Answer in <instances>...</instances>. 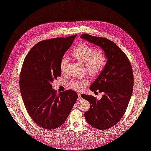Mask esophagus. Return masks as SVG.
<instances>
[{
  "mask_svg": "<svg viewBox=\"0 0 151 151\" xmlns=\"http://www.w3.org/2000/svg\"><path fill=\"white\" fill-rule=\"evenodd\" d=\"M78 99H79V100H81V99H82V98H81V94L80 93H78Z\"/></svg>",
  "mask_w": 151,
  "mask_h": 151,
  "instance_id": "esophagus-1",
  "label": "esophagus"
}]
</instances>
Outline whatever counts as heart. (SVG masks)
<instances>
[{"mask_svg": "<svg viewBox=\"0 0 151 151\" xmlns=\"http://www.w3.org/2000/svg\"><path fill=\"white\" fill-rule=\"evenodd\" d=\"M72 56L83 65L89 76L95 77L104 70L107 63V56L104 50H96L95 47L86 43L81 42L75 47L71 53ZM68 63V59L63 57L60 63V68L64 72ZM88 84L86 79L72 80L70 87L76 91L83 90Z\"/></svg>", "mask_w": 151, "mask_h": 151, "instance_id": "heart-1", "label": "heart"}]
</instances>
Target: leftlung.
I'll return each mask as SVG.
<instances>
[{
  "label": "left lung",
  "instance_id": "left-lung-1",
  "mask_svg": "<svg viewBox=\"0 0 151 151\" xmlns=\"http://www.w3.org/2000/svg\"><path fill=\"white\" fill-rule=\"evenodd\" d=\"M81 37L102 47L107 56L104 70L90 87L94 93H104L102 98L98 100L92 95L81 96L90 104L84 113L86 121L97 129H108L116 125L127 109L133 88L132 67L127 56L113 41L88 34Z\"/></svg>",
  "mask_w": 151,
  "mask_h": 151
}]
</instances>
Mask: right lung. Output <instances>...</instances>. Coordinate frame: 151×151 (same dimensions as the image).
<instances>
[{
	"label": "right lung",
	"instance_id": "obj_1",
	"mask_svg": "<svg viewBox=\"0 0 151 151\" xmlns=\"http://www.w3.org/2000/svg\"><path fill=\"white\" fill-rule=\"evenodd\" d=\"M76 35L41 41L23 61L19 87L23 104L33 121L51 130L62 125L76 102L78 94L68 90L57 94L52 83L61 75L60 63Z\"/></svg>",
	"mask_w": 151,
	"mask_h": 151
}]
</instances>
